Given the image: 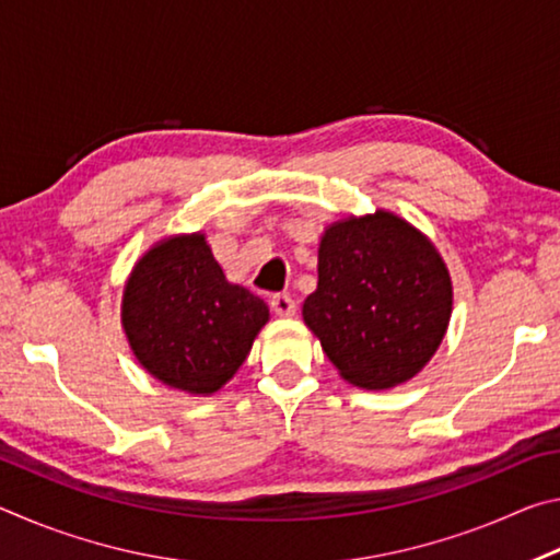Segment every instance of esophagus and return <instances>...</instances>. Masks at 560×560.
<instances>
[{
  "mask_svg": "<svg viewBox=\"0 0 560 560\" xmlns=\"http://www.w3.org/2000/svg\"><path fill=\"white\" fill-rule=\"evenodd\" d=\"M269 303H271V311H273V314H277V316L287 318V316L296 314V301H293V299L289 296V293H273Z\"/></svg>",
  "mask_w": 560,
  "mask_h": 560,
  "instance_id": "esophagus-1",
  "label": "esophagus"
}]
</instances>
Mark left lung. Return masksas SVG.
I'll return each instance as SVG.
<instances>
[{
    "mask_svg": "<svg viewBox=\"0 0 560 560\" xmlns=\"http://www.w3.org/2000/svg\"><path fill=\"white\" fill-rule=\"evenodd\" d=\"M450 314L447 267L415 226L390 212L328 226L303 320L348 383L383 390L410 381L442 343Z\"/></svg>",
    "mask_w": 560,
    "mask_h": 560,
    "instance_id": "1",
    "label": "left lung"
}]
</instances>
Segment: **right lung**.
Masks as SVG:
<instances>
[{"label": "right lung", "instance_id": "add662e5", "mask_svg": "<svg viewBox=\"0 0 560 560\" xmlns=\"http://www.w3.org/2000/svg\"><path fill=\"white\" fill-rule=\"evenodd\" d=\"M267 320V303L224 279L202 234L153 246L122 291V328L140 365L195 395L240 371Z\"/></svg>", "mask_w": 560, "mask_h": 560}]
</instances>
